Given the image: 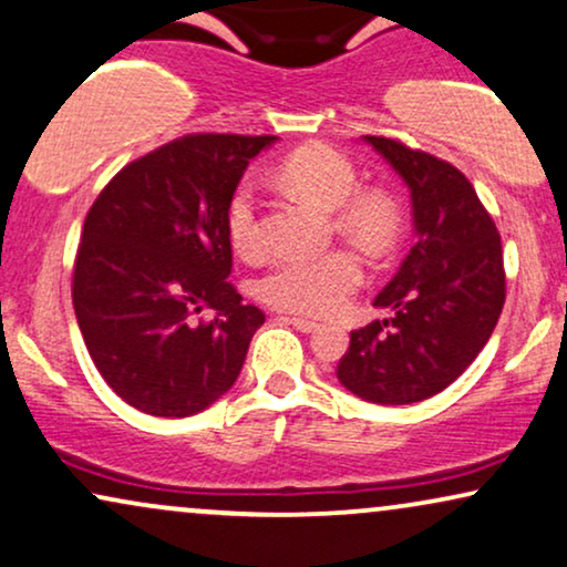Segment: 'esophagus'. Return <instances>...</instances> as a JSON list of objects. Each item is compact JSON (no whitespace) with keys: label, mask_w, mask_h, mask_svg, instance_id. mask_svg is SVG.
Returning a JSON list of instances; mask_svg holds the SVG:
<instances>
[{"label":"esophagus","mask_w":567,"mask_h":567,"mask_svg":"<svg viewBox=\"0 0 567 567\" xmlns=\"http://www.w3.org/2000/svg\"><path fill=\"white\" fill-rule=\"evenodd\" d=\"M281 320H284V322H289V326H293L297 330H301V333H315V330L320 328L318 322L305 320V318H281Z\"/></svg>","instance_id":"obj_1"}]
</instances>
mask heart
<instances>
[{
  "label": "heart",
  "instance_id": "heart-1",
  "mask_svg": "<svg viewBox=\"0 0 567 567\" xmlns=\"http://www.w3.org/2000/svg\"><path fill=\"white\" fill-rule=\"evenodd\" d=\"M278 179L293 195L322 210H333L336 229L359 249L382 255L399 237V208L380 189H359V172L347 153L312 143L293 151L278 166ZM226 234L241 255L260 249L257 195L249 182L234 189L226 205ZM362 284V266L351 252L281 260L255 286L268 307L305 318H328L341 310Z\"/></svg>",
  "mask_w": 567,
  "mask_h": 567
}]
</instances>
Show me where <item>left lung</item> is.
Listing matches in <instances>:
<instances>
[{
	"label": "left lung",
	"mask_w": 567,
	"mask_h": 567,
	"mask_svg": "<svg viewBox=\"0 0 567 567\" xmlns=\"http://www.w3.org/2000/svg\"><path fill=\"white\" fill-rule=\"evenodd\" d=\"M364 143L409 187L416 245L374 297L391 315L351 333L336 374L359 399L403 406L445 391L489 341L505 305L503 247L458 168L388 137Z\"/></svg>",
	"instance_id": "obj_1"
}]
</instances>
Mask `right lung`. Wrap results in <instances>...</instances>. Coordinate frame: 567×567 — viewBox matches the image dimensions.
Listing matches in <instances>:
<instances>
[{"label":"right lung","instance_id":"right-lung-1","mask_svg":"<svg viewBox=\"0 0 567 567\" xmlns=\"http://www.w3.org/2000/svg\"><path fill=\"white\" fill-rule=\"evenodd\" d=\"M276 140H174L124 166L87 210L72 305L93 364L130 406L193 416L237 382L266 315L226 281V205ZM203 309L210 323L194 322Z\"/></svg>","mask_w":567,"mask_h":567}]
</instances>
